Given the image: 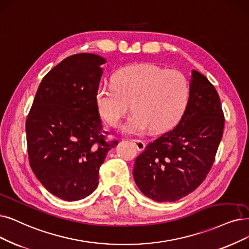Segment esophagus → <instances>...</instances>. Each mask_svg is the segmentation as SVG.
<instances>
[{"mask_svg": "<svg viewBox=\"0 0 249 249\" xmlns=\"http://www.w3.org/2000/svg\"><path fill=\"white\" fill-rule=\"evenodd\" d=\"M133 143L135 144L138 151H143L145 149V142L142 140H138L137 139V140H133Z\"/></svg>", "mask_w": 249, "mask_h": 249, "instance_id": "esophagus-1", "label": "esophagus"}]
</instances>
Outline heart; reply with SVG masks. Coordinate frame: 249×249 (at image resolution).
Returning a JSON list of instances; mask_svg holds the SVG:
<instances>
[{"label":"heart","mask_w":249,"mask_h":249,"mask_svg":"<svg viewBox=\"0 0 249 249\" xmlns=\"http://www.w3.org/2000/svg\"><path fill=\"white\" fill-rule=\"evenodd\" d=\"M190 85L177 69H164L152 63L127 65L96 91L98 110L113 126L121 123L130 104L134 113L123 126L125 134L138 135L151 128L161 132L174 126L186 111Z\"/></svg>","instance_id":"b5f03b06"}]
</instances>
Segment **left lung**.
I'll use <instances>...</instances> for the list:
<instances>
[{
	"label": "left lung",
	"mask_w": 249,
	"mask_h": 249,
	"mask_svg": "<svg viewBox=\"0 0 249 249\" xmlns=\"http://www.w3.org/2000/svg\"><path fill=\"white\" fill-rule=\"evenodd\" d=\"M224 124L214 87L192 71L190 97L181 121L136 158L133 175L141 192L157 202H174L193 192L211 171Z\"/></svg>",
	"instance_id": "1"
}]
</instances>
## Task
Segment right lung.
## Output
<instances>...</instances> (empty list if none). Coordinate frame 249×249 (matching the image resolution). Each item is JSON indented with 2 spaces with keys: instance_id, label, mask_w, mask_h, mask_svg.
Returning a JSON list of instances; mask_svg holds the SVG:
<instances>
[{
  "instance_id": "obj_1",
  "label": "right lung",
  "mask_w": 249,
  "mask_h": 249,
  "mask_svg": "<svg viewBox=\"0 0 249 249\" xmlns=\"http://www.w3.org/2000/svg\"><path fill=\"white\" fill-rule=\"evenodd\" d=\"M101 56L65 58L43 78L26 119L29 164L37 180L65 201L81 200L99 183V170L117 141L107 132L96 103Z\"/></svg>"
}]
</instances>
